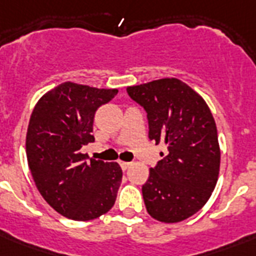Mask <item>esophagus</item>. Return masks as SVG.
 <instances>
[{
    "mask_svg": "<svg viewBox=\"0 0 256 256\" xmlns=\"http://www.w3.org/2000/svg\"><path fill=\"white\" fill-rule=\"evenodd\" d=\"M120 168H122V170H128L130 166H132V164L130 162H120Z\"/></svg>",
    "mask_w": 256,
    "mask_h": 256,
    "instance_id": "esophagus-1",
    "label": "esophagus"
}]
</instances>
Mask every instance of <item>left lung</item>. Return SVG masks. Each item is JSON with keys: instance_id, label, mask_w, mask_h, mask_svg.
Masks as SVG:
<instances>
[{"instance_id": "obj_1", "label": "left lung", "mask_w": 256, "mask_h": 256, "mask_svg": "<svg viewBox=\"0 0 256 256\" xmlns=\"http://www.w3.org/2000/svg\"><path fill=\"white\" fill-rule=\"evenodd\" d=\"M128 94L148 112V138L168 146L142 186L148 212L160 222H182L206 204L218 180L214 116L202 96L176 78L128 86Z\"/></svg>"}]
</instances>
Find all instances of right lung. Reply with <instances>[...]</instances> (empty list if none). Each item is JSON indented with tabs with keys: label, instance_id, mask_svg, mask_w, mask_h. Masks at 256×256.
Instances as JSON below:
<instances>
[{
	"label": "right lung",
	"instance_id": "obj_1",
	"mask_svg": "<svg viewBox=\"0 0 256 256\" xmlns=\"http://www.w3.org/2000/svg\"><path fill=\"white\" fill-rule=\"evenodd\" d=\"M116 88L64 82L41 96L26 132V156L40 194L66 218L92 220L116 203L122 180L116 162L90 160L80 150L94 140L92 122Z\"/></svg>",
	"mask_w": 256,
	"mask_h": 256
}]
</instances>
